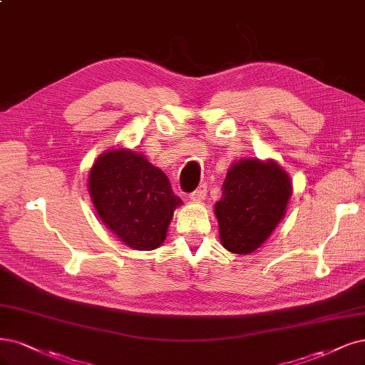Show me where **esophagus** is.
I'll return each instance as SVG.
<instances>
[{
	"label": "esophagus",
	"mask_w": 365,
	"mask_h": 365,
	"mask_svg": "<svg viewBox=\"0 0 365 365\" xmlns=\"http://www.w3.org/2000/svg\"><path fill=\"white\" fill-rule=\"evenodd\" d=\"M205 193H207V184H200L195 192L190 193V199L192 200H204Z\"/></svg>",
	"instance_id": "34e87169"
}]
</instances>
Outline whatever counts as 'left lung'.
I'll use <instances>...</instances> for the list:
<instances>
[{
	"instance_id": "left-lung-1",
	"label": "left lung",
	"mask_w": 365,
	"mask_h": 365,
	"mask_svg": "<svg viewBox=\"0 0 365 365\" xmlns=\"http://www.w3.org/2000/svg\"><path fill=\"white\" fill-rule=\"evenodd\" d=\"M290 196V178L274 161L235 163L216 204L222 246L234 254L254 252L284 217Z\"/></svg>"
}]
</instances>
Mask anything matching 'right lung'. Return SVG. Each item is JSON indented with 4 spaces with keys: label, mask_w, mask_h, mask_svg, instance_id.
<instances>
[{
    "label": "right lung",
    "mask_w": 365,
    "mask_h": 365,
    "mask_svg": "<svg viewBox=\"0 0 365 365\" xmlns=\"http://www.w3.org/2000/svg\"><path fill=\"white\" fill-rule=\"evenodd\" d=\"M89 192L107 228L139 250L165 242L173 210L182 204L163 170L130 149L108 150L95 161Z\"/></svg>",
    "instance_id": "add662e5"
}]
</instances>
